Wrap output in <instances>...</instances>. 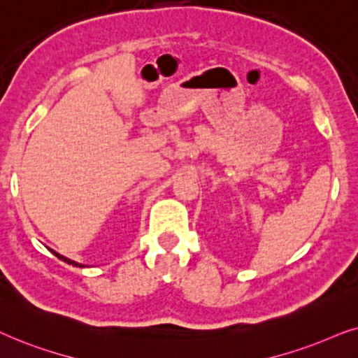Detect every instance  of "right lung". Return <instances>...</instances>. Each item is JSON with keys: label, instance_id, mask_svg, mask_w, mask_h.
Instances as JSON below:
<instances>
[{"label": "right lung", "instance_id": "1", "mask_svg": "<svg viewBox=\"0 0 358 358\" xmlns=\"http://www.w3.org/2000/svg\"><path fill=\"white\" fill-rule=\"evenodd\" d=\"M52 254H54L55 257H59L60 260H64V262H66V264H70V265H75V266H85V265H82V264H76V262H73V260H70V259H66V257H64V255H60V254H57V252H54V250H50Z\"/></svg>", "mask_w": 358, "mask_h": 358}]
</instances>
